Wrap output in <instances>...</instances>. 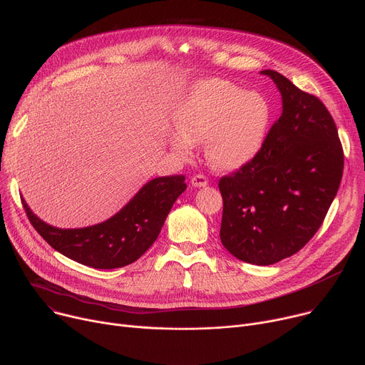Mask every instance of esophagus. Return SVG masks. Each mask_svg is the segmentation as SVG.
Returning a JSON list of instances; mask_svg holds the SVG:
<instances>
[{
  "mask_svg": "<svg viewBox=\"0 0 365 365\" xmlns=\"http://www.w3.org/2000/svg\"><path fill=\"white\" fill-rule=\"evenodd\" d=\"M207 182H209V180H207V177L203 175V174H197V175H194V177L191 178V184H192L194 187H206Z\"/></svg>",
  "mask_w": 365,
  "mask_h": 365,
  "instance_id": "1",
  "label": "esophagus"
}]
</instances>
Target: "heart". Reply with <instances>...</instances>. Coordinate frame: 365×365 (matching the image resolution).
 Returning a JSON list of instances; mask_svg holds the SVG:
<instances>
[{
	"label": "heart",
	"mask_w": 365,
	"mask_h": 365,
	"mask_svg": "<svg viewBox=\"0 0 365 365\" xmlns=\"http://www.w3.org/2000/svg\"><path fill=\"white\" fill-rule=\"evenodd\" d=\"M170 137L187 156L192 143H206L209 160L220 170H235L259 152L270 121V105L259 92H245L227 80H203L177 105Z\"/></svg>",
	"instance_id": "heart-1"
}]
</instances>
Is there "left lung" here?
I'll return each mask as SVG.
<instances>
[{"mask_svg": "<svg viewBox=\"0 0 365 365\" xmlns=\"http://www.w3.org/2000/svg\"><path fill=\"white\" fill-rule=\"evenodd\" d=\"M282 115L255 158L223 175L220 241L237 259L269 266L291 257L322 227L344 174V149L324 103L273 70Z\"/></svg>", "mask_w": 365, "mask_h": 365, "instance_id": "left-lung-1", "label": "left lung"}]
</instances>
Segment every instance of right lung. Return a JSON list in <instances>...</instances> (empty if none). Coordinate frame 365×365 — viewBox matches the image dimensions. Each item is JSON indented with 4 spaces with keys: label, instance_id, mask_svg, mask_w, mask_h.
I'll use <instances>...</instances> for the list:
<instances>
[{
    "label": "right lung",
    "instance_id": "1",
    "mask_svg": "<svg viewBox=\"0 0 365 365\" xmlns=\"http://www.w3.org/2000/svg\"><path fill=\"white\" fill-rule=\"evenodd\" d=\"M187 188L184 175L148 182L115 216L98 225L60 230L42 222L21 199L38 234L66 257L95 269H117L142 257L156 241L165 219Z\"/></svg>",
    "mask_w": 365,
    "mask_h": 365
}]
</instances>
